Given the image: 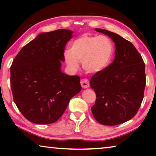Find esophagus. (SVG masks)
<instances>
[{"instance_id":"esophagus-1","label":"esophagus","mask_w":156,"mask_h":156,"mask_svg":"<svg viewBox=\"0 0 156 156\" xmlns=\"http://www.w3.org/2000/svg\"><path fill=\"white\" fill-rule=\"evenodd\" d=\"M80 84H81L82 87L84 88V89L88 88L89 87V82L88 79H87V78L82 79L81 81H80Z\"/></svg>"}]
</instances>
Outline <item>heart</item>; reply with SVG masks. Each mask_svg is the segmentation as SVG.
Returning a JSON list of instances; mask_svg holds the SVG:
<instances>
[{"label":"heart","mask_w":156,"mask_h":156,"mask_svg":"<svg viewBox=\"0 0 156 156\" xmlns=\"http://www.w3.org/2000/svg\"><path fill=\"white\" fill-rule=\"evenodd\" d=\"M113 54V44L108 37L83 34L71 43L64 57L67 65L73 69H76L78 61H82L87 72L95 73L109 65Z\"/></svg>","instance_id":"1"}]
</instances>
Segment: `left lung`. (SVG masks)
Listing matches in <instances>:
<instances>
[{"label": "left lung", "instance_id": "obj_1", "mask_svg": "<svg viewBox=\"0 0 156 156\" xmlns=\"http://www.w3.org/2000/svg\"><path fill=\"white\" fill-rule=\"evenodd\" d=\"M95 30L112 38L115 51L112 64L91 78L96 94L91 112L102 125H120L133 118L140 107L146 85L145 65L131 42L112 31Z\"/></svg>", "mask_w": 156, "mask_h": 156}]
</instances>
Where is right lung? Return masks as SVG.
<instances>
[{"label": "right lung", "mask_w": 156, "mask_h": 156, "mask_svg": "<svg viewBox=\"0 0 156 156\" xmlns=\"http://www.w3.org/2000/svg\"><path fill=\"white\" fill-rule=\"evenodd\" d=\"M73 31L41 33L21 49L10 68L13 99L31 122L51 124L61 117L70 99L81 91L78 76L61 71L65 47Z\"/></svg>", "instance_id": "obj_1"}]
</instances>
